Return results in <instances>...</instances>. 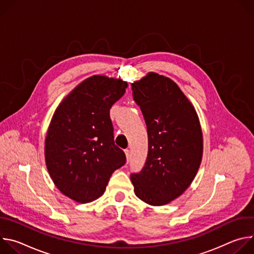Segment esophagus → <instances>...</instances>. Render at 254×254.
I'll list each match as a JSON object with an SVG mask.
<instances>
[{"mask_svg": "<svg viewBox=\"0 0 254 254\" xmlns=\"http://www.w3.org/2000/svg\"><path fill=\"white\" fill-rule=\"evenodd\" d=\"M125 153H126V157H127V162L128 163L129 159H130V151L129 150H126Z\"/></svg>", "mask_w": 254, "mask_h": 254, "instance_id": "obj_1", "label": "esophagus"}]
</instances>
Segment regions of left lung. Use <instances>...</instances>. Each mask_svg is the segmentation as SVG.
Listing matches in <instances>:
<instances>
[{"instance_id": "left-lung-1", "label": "left lung", "mask_w": 254, "mask_h": 254, "mask_svg": "<svg viewBox=\"0 0 254 254\" xmlns=\"http://www.w3.org/2000/svg\"><path fill=\"white\" fill-rule=\"evenodd\" d=\"M131 88L146 121L149 152L141 172L130 180L137 198L163 206L182 195L197 175L203 155L200 121L192 102L169 77L149 72Z\"/></svg>"}]
</instances>
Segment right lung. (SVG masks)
Returning <instances> with one entry per match:
<instances>
[{
	"label": "right lung",
	"instance_id": "add662e5",
	"mask_svg": "<svg viewBox=\"0 0 254 254\" xmlns=\"http://www.w3.org/2000/svg\"><path fill=\"white\" fill-rule=\"evenodd\" d=\"M127 81L93 75L59 103L45 137V163L57 189L81 204L105 192L113 173L126 164L115 144L110 110L126 92Z\"/></svg>",
	"mask_w": 254,
	"mask_h": 254
}]
</instances>
